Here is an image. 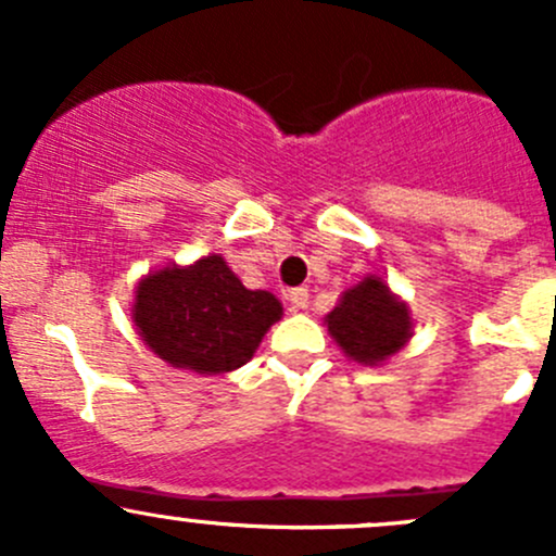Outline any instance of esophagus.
<instances>
[{"label": "esophagus", "mask_w": 556, "mask_h": 556, "mask_svg": "<svg viewBox=\"0 0 556 556\" xmlns=\"http://www.w3.org/2000/svg\"><path fill=\"white\" fill-rule=\"evenodd\" d=\"M288 301H290V309H295V312L306 309V306H309V290H306V288L290 290Z\"/></svg>", "instance_id": "1"}]
</instances>
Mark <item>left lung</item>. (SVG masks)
<instances>
[{
	"label": "left lung",
	"instance_id": "obj_1",
	"mask_svg": "<svg viewBox=\"0 0 556 556\" xmlns=\"http://www.w3.org/2000/svg\"><path fill=\"white\" fill-rule=\"evenodd\" d=\"M325 325L352 363L371 368L395 357L414 333L412 309L379 274L346 288Z\"/></svg>",
	"mask_w": 556,
	"mask_h": 556
}]
</instances>
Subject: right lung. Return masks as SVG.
Masks as SVG:
<instances>
[{"label":"right lung","mask_w":556,"mask_h":556,"mask_svg":"<svg viewBox=\"0 0 556 556\" xmlns=\"http://www.w3.org/2000/svg\"><path fill=\"white\" fill-rule=\"evenodd\" d=\"M131 319L153 355L172 368L215 377L252 361L282 319L268 290H247L226 257L210 252L190 266L169 263L134 288Z\"/></svg>","instance_id":"obj_1"}]
</instances>
